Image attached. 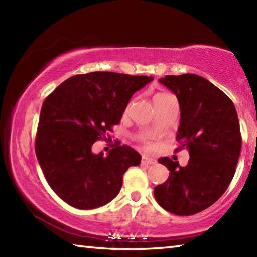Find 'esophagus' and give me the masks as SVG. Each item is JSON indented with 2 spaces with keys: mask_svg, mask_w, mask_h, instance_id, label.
<instances>
[{
  "mask_svg": "<svg viewBox=\"0 0 257 257\" xmlns=\"http://www.w3.org/2000/svg\"><path fill=\"white\" fill-rule=\"evenodd\" d=\"M156 163V160L153 158H150V156H143L142 158V164H147V165H151V164H155Z\"/></svg>",
  "mask_w": 257,
  "mask_h": 257,
  "instance_id": "obj_1",
  "label": "esophagus"
}]
</instances>
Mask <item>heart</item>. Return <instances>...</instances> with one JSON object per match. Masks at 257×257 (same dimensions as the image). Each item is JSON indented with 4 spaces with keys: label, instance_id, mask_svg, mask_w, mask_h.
<instances>
[{
    "label": "heart",
    "instance_id": "obj_1",
    "mask_svg": "<svg viewBox=\"0 0 257 257\" xmlns=\"http://www.w3.org/2000/svg\"><path fill=\"white\" fill-rule=\"evenodd\" d=\"M170 96H172V95L168 94V93H159V94H156L155 96H154V98H153L154 105H155V104H158L160 102L164 101V99H167L168 97H170ZM145 145H146V147H149V149H150V147H152L150 142H145Z\"/></svg>",
    "mask_w": 257,
    "mask_h": 257
}]
</instances>
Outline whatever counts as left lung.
Returning a JSON list of instances; mask_svg holds the SVG:
<instances>
[{"label":"left lung","instance_id":"obj_1","mask_svg":"<svg viewBox=\"0 0 257 257\" xmlns=\"http://www.w3.org/2000/svg\"><path fill=\"white\" fill-rule=\"evenodd\" d=\"M160 82L179 102L176 151L188 150L189 161L180 167L169 158L159 159L170 172L155 187L154 196L168 212L193 215L214 204L232 180L241 150L238 115L231 99L201 76H165Z\"/></svg>","mask_w":257,"mask_h":257}]
</instances>
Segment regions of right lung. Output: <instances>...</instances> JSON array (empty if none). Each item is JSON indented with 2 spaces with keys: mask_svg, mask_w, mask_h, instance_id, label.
<instances>
[{
  "mask_svg": "<svg viewBox=\"0 0 257 257\" xmlns=\"http://www.w3.org/2000/svg\"><path fill=\"white\" fill-rule=\"evenodd\" d=\"M153 77L96 71L63 81L45 98L35 139V152L54 193L80 210H92L119 194L129 167L141 154L115 145L106 156L93 144L120 123L133 95Z\"/></svg>",
  "mask_w": 257,
  "mask_h": 257,
  "instance_id": "1",
  "label": "right lung"
}]
</instances>
